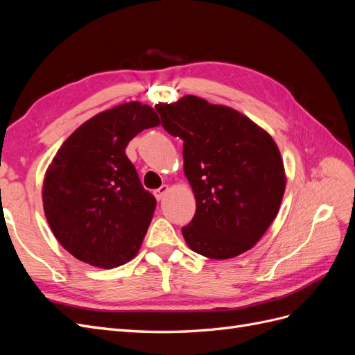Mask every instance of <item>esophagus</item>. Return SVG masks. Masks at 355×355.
<instances>
[{
    "instance_id": "esophagus-1",
    "label": "esophagus",
    "mask_w": 355,
    "mask_h": 355,
    "mask_svg": "<svg viewBox=\"0 0 355 355\" xmlns=\"http://www.w3.org/2000/svg\"><path fill=\"white\" fill-rule=\"evenodd\" d=\"M167 192H168V187H167V185H163L161 188H158V189L154 191V196H155V198H157L158 201H161V200H163V198L166 197Z\"/></svg>"
}]
</instances>
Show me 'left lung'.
<instances>
[{"label":"left lung","instance_id":"8db88e82","mask_svg":"<svg viewBox=\"0 0 355 355\" xmlns=\"http://www.w3.org/2000/svg\"><path fill=\"white\" fill-rule=\"evenodd\" d=\"M157 111L166 132L184 141V173L197 202L182 228L189 249L219 261L250 250L277 218L286 189L271 135L230 106L192 94Z\"/></svg>","mask_w":355,"mask_h":355}]
</instances>
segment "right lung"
<instances>
[{
	"label": "right lung",
	"mask_w": 355,
	"mask_h": 355,
	"mask_svg": "<svg viewBox=\"0 0 355 355\" xmlns=\"http://www.w3.org/2000/svg\"><path fill=\"white\" fill-rule=\"evenodd\" d=\"M159 123L149 105L121 103L83 123L53 157L42 206L53 235L78 261L111 270L141 249L157 201L125 146Z\"/></svg>",
	"instance_id": "1"
}]
</instances>
